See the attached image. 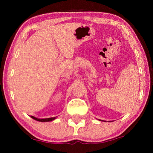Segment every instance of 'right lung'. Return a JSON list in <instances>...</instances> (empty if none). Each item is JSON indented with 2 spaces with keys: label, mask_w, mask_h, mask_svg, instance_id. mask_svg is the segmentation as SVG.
<instances>
[{
  "label": "right lung",
  "mask_w": 153,
  "mask_h": 153,
  "mask_svg": "<svg viewBox=\"0 0 153 153\" xmlns=\"http://www.w3.org/2000/svg\"><path fill=\"white\" fill-rule=\"evenodd\" d=\"M31 117L36 121H40V122H47V121H51L55 120L56 118V117H50V118H46V119H38V118L33 117V116H31Z\"/></svg>",
  "instance_id": "right-lung-1"
}]
</instances>
